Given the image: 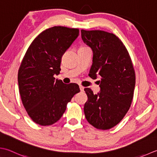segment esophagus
Segmentation results:
<instances>
[{"instance_id":"34e87169","label":"esophagus","mask_w":157,"mask_h":157,"mask_svg":"<svg viewBox=\"0 0 157 157\" xmlns=\"http://www.w3.org/2000/svg\"><path fill=\"white\" fill-rule=\"evenodd\" d=\"M79 89H80V90L82 92H83V91H84V87H83L82 86H79Z\"/></svg>"}]
</instances>
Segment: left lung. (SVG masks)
I'll use <instances>...</instances> for the list:
<instances>
[{"instance_id":"left-lung-1","label":"left lung","mask_w":157,"mask_h":157,"mask_svg":"<svg viewBox=\"0 0 157 157\" xmlns=\"http://www.w3.org/2000/svg\"><path fill=\"white\" fill-rule=\"evenodd\" d=\"M82 39L93 52L89 76L99 82L100 93L84 88L88 96L84 111L87 121L98 129L118 124L130 108L136 73L129 54L121 39L103 30H81Z\"/></svg>"}]
</instances>
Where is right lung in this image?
Returning <instances> with one entry per match:
<instances>
[{
    "label": "right lung",
    "mask_w": 157,
    "mask_h": 157,
    "mask_svg": "<svg viewBox=\"0 0 157 157\" xmlns=\"http://www.w3.org/2000/svg\"><path fill=\"white\" fill-rule=\"evenodd\" d=\"M78 36V29L50 28L33 40L24 55L18 71L19 91L24 108L36 124L56 122L80 91L78 84H65L54 77L60 73L63 55Z\"/></svg>",
    "instance_id": "right-lung-1"
}]
</instances>
